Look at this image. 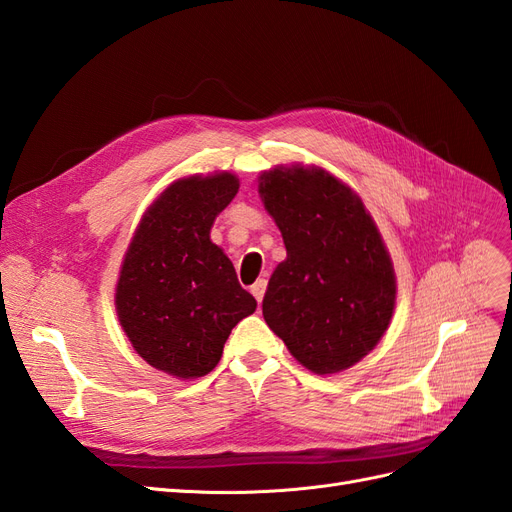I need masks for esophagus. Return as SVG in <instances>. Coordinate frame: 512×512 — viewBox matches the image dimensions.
Masks as SVG:
<instances>
[{"label": "esophagus", "mask_w": 512, "mask_h": 512, "mask_svg": "<svg viewBox=\"0 0 512 512\" xmlns=\"http://www.w3.org/2000/svg\"><path fill=\"white\" fill-rule=\"evenodd\" d=\"M265 290H267V280H258V282L252 286V294H254L258 303L262 301V297H265Z\"/></svg>", "instance_id": "obj_1"}]
</instances>
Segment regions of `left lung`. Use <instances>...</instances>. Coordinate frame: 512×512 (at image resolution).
<instances>
[{"instance_id":"1","label":"left lung","mask_w":512,"mask_h":512,"mask_svg":"<svg viewBox=\"0 0 512 512\" xmlns=\"http://www.w3.org/2000/svg\"><path fill=\"white\" fill-rule=\"evenodd\" d=\"M258 194L282 230L262 316L314 374H339L376 348L395 309V271L376 222L344 181L318 166H277Z\"/></svg>"}]
</instances>
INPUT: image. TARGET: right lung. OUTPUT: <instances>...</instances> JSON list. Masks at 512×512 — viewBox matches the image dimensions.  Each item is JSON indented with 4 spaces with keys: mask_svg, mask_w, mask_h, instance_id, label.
Returning a JSON list of instances; mask_svg holds the SVG:
<instances>
[{
    "mask_svg": "<svg viewBox=\"0 0 512 512\" xmlns=\"http://www.w3.org/2000/svg\"><path fill=\"white\" fill-rule=\"evenodd\" d=\"M239 192L232 173L183 177L153 200L119 271L115 307L134 350L164 374L200 378L235 324L256 312L211 226Z\"/></svg>",
    "mask_w": 512,
    "mask_h": 512,
    "instance_id": "1",
    "label": "right lung"
}]
</instances>
